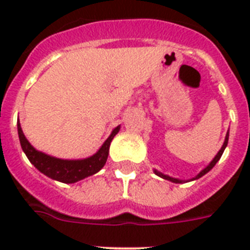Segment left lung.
<instances>
[{
	"instance_id": "8db88e82",
	"label": "left lung",
	"mask_w": 250,
	"mask_h": 250,
	"mask_svg": "<svg viewBox=\"0 0 250 250\" xmlns=\"http://www.w3.org/2000/svg\"><path fill=\"white\" fill-rule=\"evenodd\" d=\"M228 137H229V130L227 131V134H226V138H224V142L223 145H222V147H220V150L218 151V154H216L215 156H214V159L210 162V163L206 166V167L202 169V171L199 172L198 175L194 176V177H191V179L189 180H181V179H177V177H172V176H168V175H164V173H162V172H159L158 169H154V173H155L156 176H159V177H162V179L164 180H168V181H171V183H175V184H183V183H188V181H193V180H198L199 177H202L204 175H206L208 171H211L212 168H214V166H215L218 162H219V159L222 158V155H223L224 150H226V147H227L228 145Z\"/></svg>"
}]
</instances>
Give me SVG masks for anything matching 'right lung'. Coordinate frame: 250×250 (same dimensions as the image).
Returning <instances> with one entry per match:
<instances>
[{
  "label": "right lung",
  "instance_id": "1",
  "mask_svg": "<svg viewBox=\"0 0 250 250\" xmlns=\"http://www.w3.org/2000/svg\"><path fill=\"white\" fill-rule=\"evenodd\" d=\"M17 126H18V135L22 150L31 162V164H34L35 168H38L42 173L51 177L52 180L65 184H74L77 181L86 179L88 176L98 173L107 163L112 139L115 138V135L119 133L120 127H121L119 125L112 130L109 137L105 139V142L100 146V148L94 155L84 158V159H60V158L48 155L45 152L36 150L26 138L19 120L17 123Z\"/></svg>",
  "mask_w": 250,
  "mask_h": 250
}]
</instances>
